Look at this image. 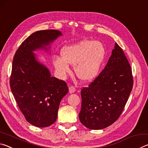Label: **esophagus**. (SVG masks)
Instances as JSON below:
<instances>
[{
    "mask_svg": "<svg viewBox=\"0 0 148 148\" xmlns=\"http://www.w3.org/2000/svg\"><path fill=\"white\" fill-rule=\"evenodd\" d=\"M76 91V88L73 86H70L69 87V92L70 93H73Z\"/></svg>",
    "mask_w": 148,
    "mask_h": 148,
    "instance_id": "34e87169",
    "label": "esophagus"
}]
</instances>
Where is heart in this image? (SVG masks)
<instances>
[{"instance_id": "obj_1", "label": "heart", "mask_w": 148, "mask_h": 148, "mask_svg": "<svg viewBox=\"0 0 148 148\" xmlns=\"http://www.w3.org/2000/svg\"><path fill=\"white\" fill-rule=\"evenodd\" d=\"M61 56L53 59L60 77L64 78L71 72L70 64L74 65L75 73L79 79L89 82L98 75L106 57V49L101 42L85 40L63 47Z\"/></svg>"}]
</instances>
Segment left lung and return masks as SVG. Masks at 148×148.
<instances>
[{
    "label": "left lung",
    "mask_w": 148,
    "mask_h": 148,
    "mask_svg": "<svg viewBox=\"0 0 148 148\" xmlns=\"http://www.w3.org/2000/svg\"><path fill=\"white\" fill-rule=\"evenodd\" d=\"M132 86L131 66L116 43L104 69L88 87L82 89L80 122L92 130L113 124L121 116Z\"/></svg>",
    "instance_id": "8db88e82"
}]
</instances>
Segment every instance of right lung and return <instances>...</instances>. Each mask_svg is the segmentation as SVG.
I'll use <instances>...</instances> for the list:
<instances>
[{"label":"right lung","mask_w":148,"mask_h":148,"mask_svg":"<svg viewBox=\"0 0 148 148\" xmlns=\"http://www.w3.org/2000/svg\"><path fill=\"white\" fill-rule=\"evenodd\" d=\"M57 30L36 31L26 38L15 53L10 86L19 110L29 123L46 127L56 122L62 99L69 92L66 82L51 77L33 51H47L61 36Z\"/></svg>","instance_id":"1"}]
</instances>
